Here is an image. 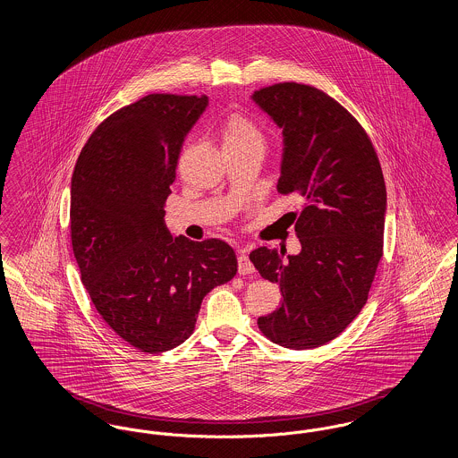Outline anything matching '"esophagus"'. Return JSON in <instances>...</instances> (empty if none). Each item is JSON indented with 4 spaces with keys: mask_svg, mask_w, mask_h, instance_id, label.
Wrapping results in <instances>:
<instances>
[{
    "mask_svg": "<svg viewBox=\"0 0 458 458\" xmlns=\"http://www.w3.org/2000/svg\"><path fill=\"white\" fill-rule=\"evenodd\" d=\"M256 271L254 264L249 259L247 254H240L239 256V273L240 275H252Z\"/></svg>",
    "mask_w": 458,
    "mask_h": 458,
    "instance_id": "esophagus-1",
    "label": "esophagus"
}]
</instances>
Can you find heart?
I'll return each mask as SVG.
<instances>
[{"instance_id":"b5f03b06","label":"heart","mask_w":458,"mask_h":458,"mask_svg":"<svg viewBox=\"0 0 458 458\" xmlns=\"http://www.w3.org/2000/svg\"><path fill=\"white\" fill-rule=\"evenodd\" d=\"M225 146L239 144H258L262 146V131L259 127L247 116L232 114L223 125Z\"/></svg>"}]
</instances>
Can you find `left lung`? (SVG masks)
<instances>
[{
  "instance_id": "left-lung-1",
  "label": "left lung",
  "mask_w": 458,
  "mask_h": 458,
  "mask_svg": "<svg viewBox=\"0 0 458 458\" xmlns=\"http://www.w3.org/2000/svg\"><path fill=\"white\" fill-rule=\"evenodd\" d=\"M252 101L284 131L278 192L304 200L292 213L302 250L284 259V249L259 247L249 256L284 295L258 327L286 349H316L368 302L383 258L385 178L366 131L327 92L282 82L256 90Z\"/></svg>"
}]
</instances>
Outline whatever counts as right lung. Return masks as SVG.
I'll list each match as a JSON object with an SVG mask.
<instances>
[{
    "instance_id": "1",
    "label": "right lung",
    "mask_w": 458,
    "mask_h": 458,
    "mask_svg": "<svg viewBox=\"0 0 458 458\" xmlns=\"http://www.w3.org/2000/svg\"><path fill=\"white\" fill-rule=\"evenodd\" d=\"M208 96L148 94L92 131L70 191L72 247L89 297L131 347L161 353L196 327L202 299L237 275L218 239L174 237L165 225L185 135Z\"/></svg>"
}]
</instances>
